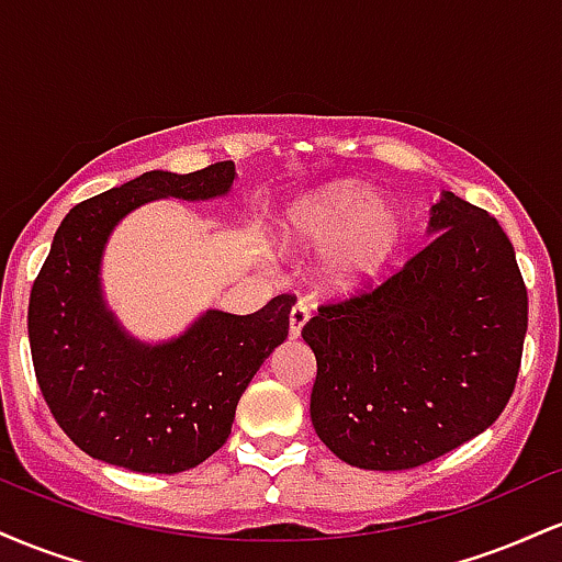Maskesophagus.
Wrapping results in <instances>:
<instances>
[{
    "label": "esophagus",
    "mask_w": 562,
    "mask_h": 562,
    "mask_svg": "<svg viewBox=\"0 0 562 562\" xmlns=\"http://www.w3.org/2000/svg\"><path fill=\"white\" fill-rule=\"evenodd\" d=\"M308 317H312V308H308L306 303H295V306L290 308V338H299Z\"/></svg>",
    "instance_id": "34e87169"
}]
</instances>
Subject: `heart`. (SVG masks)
<instances>
[{"label":"heart","instance_id":"1","mask_svg":"<svg viewBox=\"0 0 562 562\" xmlns=\"http://www.w3.org/2000/svg\"><path fill=\"white\" fill-rule=\"evenodd\" d=\"M288 243L322 250L319 272L327 288L353 290L383 272L404 237V216L372 187L338 182L299 200L288 214Z\"/></svg>","mask_w":562,"mask_h":562}]
</instances>
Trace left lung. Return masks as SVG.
<instances>
[{
    "instance_id": "1",
    "label": "left lung",
    "mask_w": 562,
    "mask_h": 562,
    "mask_svg": "<svg viewBox=\"0 0 562 562\" xmlns=\"http://www.w3.org/2000/svg\"><path fill=\"white\" fill-rule=\"evenodd\" d=\"M428 232L389 280L322 303L301 330L317 357L312 425L348 465H425L483 434L513 396L528 327L513 243L454 192Z\"/></svg>"
}]
</instances>
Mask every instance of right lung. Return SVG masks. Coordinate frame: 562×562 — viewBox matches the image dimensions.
I'll return each instance as SVG.
<instances>
[{"instance_id":"right-lung-1","label":"right lung","mask_w":562,"mask_h":562,"mask_svg":"<svg viewBox=\"0 0 562 562\" xmlns=\"http://www.w3.org/2000/svg\"><path fill=\"white\" fill-rule=\"evenodd\" d=\"M232 182V160L147 171L74 205L55 232L31 288V359L57 425L94 460L166 475L209 460L229 438L243 391L288 338V293L245 317L209 308L156 346L132 338L102 299V250L121 218L158 198L227 195Z\"/></svg>"}]
</instances>
